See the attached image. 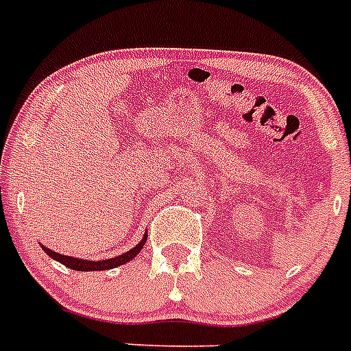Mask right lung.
Returning a JSON list of instances; mask_svg holds the SVG:
<instances>
[{"mask_svg": "<svg viewBox=\"0 0 351 351\" xmlns=\"http://www.w3.org/2000/svg\"><path fill=\"white\" fill-rule=\"evenodd\" d=\"M145 241H147V235L142 237L141 243L137 246H133L132 250L123 253L119 256H114V258H107V260H100V262H93V260H84V258H73V256H66V255H61V253H56V251L49 250V247L42 246V250L47 253L51 258L58 260L60 263L66 265V267L73 269V271H82V272H88V271H107V269H114V267H119V265H125L126 262H130L132 258L141 253V250L144 247Z\"/></svg>", "mask_w": 351, "mask_h": 351, "instance_id": "right-lung-1", "label": "right lung"}]
</instances>
